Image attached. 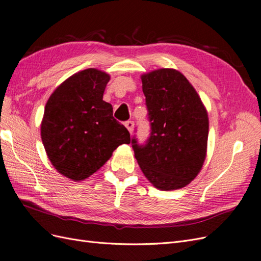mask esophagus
I'll return each instance as SVG.
<instances>
[{
	"mask_svg": "<svg viewBox=\"0 0 261 261\" xmlns=\"http://www.w3.org/2000/svg\"><path fill=\"white\" fill-rule=\"evenodd\" d=\"M124 125H125V128H127V129L129 130V132H130V133H132V132H133V128H134V122H133L132 120H128V121H125Z\"/></svg>",
	"mask_w": 261,
	"mask_h": 261,
	"instance_id": "1",
	"label": "esophagus"
}]
</instances>
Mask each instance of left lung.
<instances>
[{
    "label": "left lung",
    "instance_id": "obj_1",
    "mask_svg": "<svg viewBox=\"0 0 261 261\" xmlns=\"http://www.w3.org/2000/svg\"><path fill=\"white\" fill-rule=\"evenodd\" d=\"M149 138L131 143L142 172L163 191L178 190L195 179L206 158L208 115L197 92L175 69L142 74Z\"/></svg>",
    "mask_w": 261,
    "mask_h": 261
}]
</instances>
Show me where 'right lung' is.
Here are the masks:
<instances>
[{
  "label": "right lung",
  "instance_id": "add662e5",
  "mask_svg": "<svg viewBox=\"0 0 261 261\" xmlns=\"http://www.w3.org/2000/svg\"><path fill=\"white\" fill-rule=\"evenodd\" d=\"M109 74L89 68L72 74L46 102L41 139L55 169L73 181L96 172L130 133L103 100Z\"/></svg>",
  "mask_w": 261,
  "mask_h": 261
}]
</instances>
